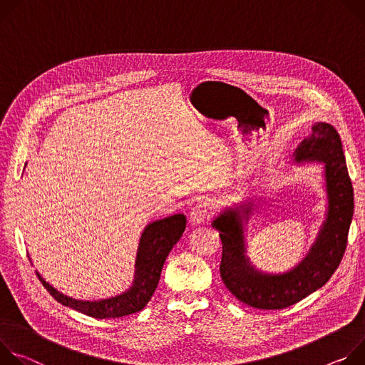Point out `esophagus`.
Instances as JSON below:
<instances>
[{
    "label": "esophagus",
    "instance_id": "34e87169",
    "mask_svg": "<svg viewBox=\"0 0 365 365\" xmlns=\"http://www.w3.org/2000/svg\"><path fill=\"white\" fill-rule=\"evenodd\" d=\"M213 215V205L210 203V201L205 200V201H200V203H197L191 213H190V219L194 225H198V223H203L206 220L210 219V216Z\"/></svg>",
    "mask_w": 365,
    "mask_h": 365
}]
</instances>
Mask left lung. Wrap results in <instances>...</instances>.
Masks as SVG:
<instances>
[{
    "label": "left lung",
    "mask_w": 365,
    "mask_h": 365,
    "mask_svg": "<svg viewBox=\"0 0 365 365\" xmlns=\"http://www.w3.org/2000/svg\"><path fill=\"white\" fill-rule=\"evenodd\" d=\"M294 159L325 164L328 217L309 255L292 271L279 275L257 271L245 257L242 217H248L252 205L223 212L213 226L222 240L220 277L226 289L242 303L255 309L277 310L299 303L325 286L341 264L346 250L354 215V190L345 164L338 132L328 123H316L312 135L297 148Z\"/></svg>",
    "instance_id": "obj_1"
}]
</instances>
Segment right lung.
I'll return each mask as SVG.
<instances>
[{"label": "right lung", "mask_w": 365, "mask_h": 365, "mask_svg": "<svg viewBox=\"0 0 365 365\" xmlns=\"http://www.w3.org/2000/svg\"><path fill=\"white\" fill-rule=\"evenodd\" d=\"M185 223L187 220L184 215H174L167 219L152 222L146 226L142 233L138 250L133 286L130 287V290L117 297L98 302L75 300L59 293L38 274L37 277L55 300H58L63 306H68L91 317L115 319L140 312L155 293L162 267H164V262L173 247L182 236L185 230Z\"/></svg>", "instance_id": "obj_1"}]
</instances>
